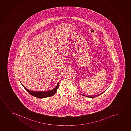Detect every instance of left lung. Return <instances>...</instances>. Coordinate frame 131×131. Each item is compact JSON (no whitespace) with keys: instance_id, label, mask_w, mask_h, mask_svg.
I'll list each match as a JSON object with an SVG mask.
<instances>
[{"instance_id":"1","label":"left lung","mask_w":131,"mask_h":131,"mask_svg":"<svg viewBox=\"0 0 131 131\" xmlns=\"http://www.w3.org/2000/svg\"><path fill=\"white\" fill-rule=\"evenodd\" d=\"M99 95H100V94H99V95H96V96H86V95H83V96H86V97H90V98H95V97H97V96H98Z\"/></svg>"}]
</instances>
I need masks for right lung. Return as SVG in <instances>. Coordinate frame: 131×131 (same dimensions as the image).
Listing matches in <instances>:
<instances>
[{"mask_svg": "<svg viewBox=\"0 0 131 131\" xmlns=\"http://www.w3.org/2000/svg\"><path fill=\"white\" fill-rule=\"evenodd\" d=\"M22 85L28 93H29L30 94H31V95H33L35 97L39 98H47V97H51V96H53L54 95V94L56 93V92L57 91L59 86V84L58 83L57 86L52 90L48 91H46V92H35V91H32L29 90L28 89H26L24 85Z\"/></svg>", "mask_w": 131, "mask_h": 131, "instance_id": "1", "label": "right lung"}]
</instances>
